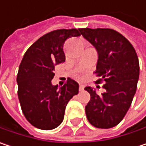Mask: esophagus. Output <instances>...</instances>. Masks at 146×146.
I'll return each instance as SVG.
<instances>
[{"label": "esophagus", "instance_id": "obj_1", "mask_svg": "<svg viewBox=\"0 0 146 146\" xmlns=\"http://www.w3.org/2000/svg\"><path fill=\"white\" fill-rule=\"evenodd\" d=\"M84 90V84H80V85H79V90L82 91V90Z\"/></svg>", "mask_w": 146, "mask_h": 146}]
</instances>
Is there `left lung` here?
<instances>
[{
    "instance_id": "8db88e82",
    "label": "left lung",
    "mask_w": 146,
    "mask_h": 146,
    "mask_svg": "<svg viewBox=\"0 0 146 146\" xmlns=\"http://www.w3.org/2000/svg\"><path fill=\"white\" fill-rule=\"evenodd\" d=\"M80 35L98 53L97 76L104 79L106 90L101 96L93 88H84L90 95L85 106L88 121L99 129L117 125L126 115L135 95L139 76L138 56L131 43L111 29H79Z\"/></svg>"
}]
</instances>
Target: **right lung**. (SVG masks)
I'll list each match as a JSON object with an SVG mask.
<instances>
[{"instance_id":"right-lung-1","label":"right lung","mask_w":146,"mask_h":146,"mask_svg":"<svg viewBox=\"0 0 146 146\" xmlns=\"http://www.w3.org/2000/svg\"><path fill=\"white\" fill-rule=\"evenodd\" d=\"M79 35L76 29L51 31L36 40L23 57L17 76V96L23 115L35 128L58 127L68 102L78 93V84L73 79L60 88L52 85L51 79L55 66L65 62L64 42Z\"/></svg>"}]
</instances>
